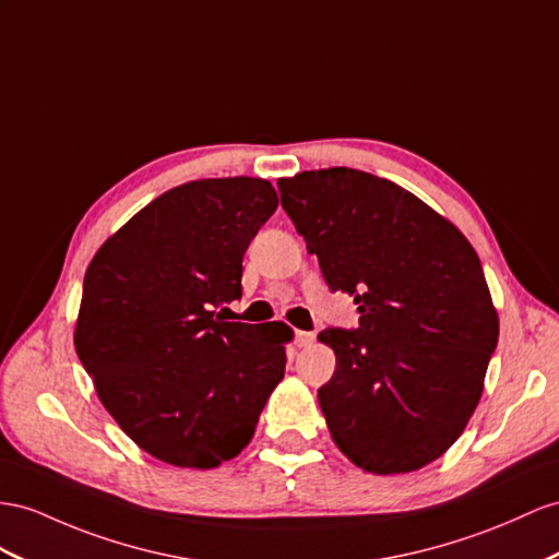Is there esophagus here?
<instances>
[{
  "mask_svg": "<svg viewBox=\"0 0 559 559\" xmlns=\"http://www.w3.org/2000/svg\"><path fill=\"white\" fill-rule=\"evenodd\" d=\"M313 340H317V335L309 333V331H297L295 333V345L297 347H311Z\"/></svg>",
  "mask_w": 559,
  "mask_h": 559,
  "instance_id": "34e87169",
  "label": "esophagus"
}]
</instances>
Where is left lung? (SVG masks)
<instances>
[{"label": "left lung", "instance_id": "1", "mask_svg": "<svg viewBox=\"0 0 559 559\" xmlns=\"http://www.w3.org/2000/svg\"><path fill=\"white\" fill-rule=\"evenodd\" d=\"M281 203L359 328L319 333L335 373L319 390L331 437L373 475L447 453L475 413L498 342L479 257L457 226L394 181L349 167L278 179Z\"/></svg>", "mask_w": 559, "mask_h": 559}]
</instances>
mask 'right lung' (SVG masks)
Here are the masks:
<instances>
[{"mask_svg":"<svg viewBox=\"0 0 559 559\" xmlns=\"http://www.w3.org/2000/svg\"><path fill=\"white\" fill-rule=\"evenodd\" d=\"M260 177L198 179L120 226L84 274L75 352L96 396L139 449L212 469L248 447L285 376L293 328L222 321L242 254L276 212Z\"/></svg>","mask_w":559,"mask_h":559,"instance_id":"add662e5","label":"right lung"}]
</instances>
